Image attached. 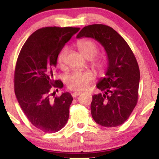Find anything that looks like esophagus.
<instances>
[{"label": "esophagus", "mask_w": 159, "mask_h": 159, "mask_svg": "<svg viewBox=\"0 0 159 159\" xmlns=\"http://www.w3.org/2000/svg\"><path fill=\"white\" fill-rule=\"evenodd\" d=\"M80 94H81V92H79V91H75V92H74L72 93V97L76 98L77 96H78V95H80Z\"/></svg>", "instance_id": "34e87169"}]
</instances>
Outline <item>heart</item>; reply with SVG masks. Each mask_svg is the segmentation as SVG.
<instances>
[{"label":"heart","mask_w":159,"mask_h":159,"mask_svg":"<svg viewBox=\"0 0 159 159\" xmlns=\"http://www.w3.org/2000/svg\"><path fill=\"white\" fill-rule=\"evenodd\" d=\"M77 47L80 53L84 57L91 59V65L95 70L100 74L103 73L106 69V62L102 58H95L98 53V46L94 41L82 40L77 43ZM68 53V48H63L58 55L57 62L60 66L64 65L65 60ZM94 79V75L90 71H74L66 75L65 83L69 90H84L88 88Z\"/></svg>","instance_id":"heart-1"}]
</instances>
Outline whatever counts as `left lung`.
I'll return each mask as SVG.
<instances>
[{"label": "left lung", "mask_w": 159, "mask_h": 159, "mask_svg": "<svg viewBox=\"0 0 159 159\" xmlns=\"http://www.w3.org/2000/svg\"><path fill=\"white\" fill-rule=\"evenodd\" d=\"M82 37L96 40L108 56L106 77L96 85L103 93L93 95L90 105L93 118L106 127L122 125L138 100L140 75L135 56L125 39L109 26H86L77 35V38Z\"/></svg>", "instance_id": "1"}]
</instances>
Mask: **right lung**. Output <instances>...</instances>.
Segmentation results:
<instances>
[{
  "instance_id": "obj_1",
  "label": "right lung",
  "mask_w": 159,
  "mask_h": 159,
  "mask_svg": "<svg viewBox=\"0 0 159 159\" xmlns=\"http://www.w3.org/2000/svg\"><path fill=\"white\" fill-rule=\"evenodd\" d=\"M80 27H47L29 37L21 48L14 71L15 95L32 125L45 132H56L66 125L73 98L69 93L51 98L63 88L54 80L57 58Z\"/></svg>"
}]
</instances>
